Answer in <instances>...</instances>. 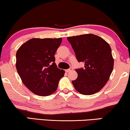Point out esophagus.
Returning <instances> with one entry per match:
<instances>
[{
	"label": "esophagus",
	"instance_id": "34e87169",
	"mask_svg": "<svg viewBox=\"0 0 130 130\" xmlns=\"http://www.w3.org/2000/svg\"><path fill=\"white\" fill-rule=\"evenodd\" d=\"M72 70H73V68H70V69H67V70H66V72H70V71H72Z\"/></svg>",
	"mask_w": 130,
	"mask_h": 130
}]
</instances>
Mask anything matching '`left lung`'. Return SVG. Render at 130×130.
Segmentation results:
<instances>
[{"label":"left lung","instance_id":"8db88e82","mask_svg":"<svg viewBox=\"0 0 130 130\" xmlns=\"http://www.w3.org/2000/svg\"><path fill=\"white\" fill-rule=\"evenodd\" d=\"M79 62L85 63L84 69H76L77 77L72 80L77 91L92 95L100 91L112 73L114 60L110 45L99 36L85 34L68 37Z\"/></svg>","mask_w":130,"mask_h":130}]
</instances>
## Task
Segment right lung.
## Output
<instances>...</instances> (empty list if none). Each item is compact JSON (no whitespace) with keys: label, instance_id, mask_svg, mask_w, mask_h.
<instances>
[{"label":"right lung","instance_id":"add662e5","mask_svg":"<svg viewBox=\"0 0 130 130\" xmlns=\"http://www.w3.org/2000/svg\"><path fill=\"white\" fill-rule=\"evenodd\" d=\"M62 38H32L23 43L16 54V68L20 78L30 91L48 96L57 90L64 70L57 68L55 52Z\"/></svg>","mask_w":130,"mask_h":130}]
</instances>
